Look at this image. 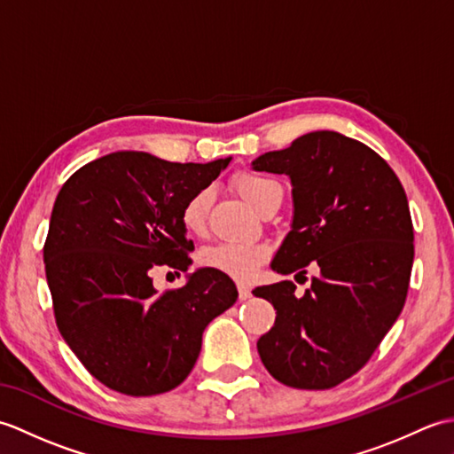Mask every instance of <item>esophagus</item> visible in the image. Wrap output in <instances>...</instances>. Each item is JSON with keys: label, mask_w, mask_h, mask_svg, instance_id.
Masks as SVG:
<instances>
[{"label": "esophagus", "mask_w": 454, "mask_h": 454, "mask_svg": "<svg viewBox=\"0 0 454 454\" xmlns=\"http://www.w3.org/2000/svg\"><path fill=\"white\" fill-rule=\"evenodd\" d=\"M238 294H239V301H247V298L252 296V288L247 285H238Z\"/></svg>", "instance_id": "esophagus-1"}]
</instances>
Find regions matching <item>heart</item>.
Segmentation results:
<instances>
[{
    "label": "heart",
    "mask_w": 454,
    "mask_h": 454,
    "mask_svg": "<svg viewBox=\"0 0 454 454\" xmlns=\"http://www.w3.org/2000/svg\"><path fill=\"white\" fill-rule=\"evenodd\" d=\"M232 187L247 205L262 212L275 197H283V187L273 177L257 171H238L232 176ZM210 207V192L207 189L191 195L179 210V222L185 232L200 236L207 228V215ZM269 257L263 244H216L202 249L199 262L202 267L228 275L238 281H247L259 265Z\"/></svg>",
    "instance_id": "heart-1"
}]
</instances>
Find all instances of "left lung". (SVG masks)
Instances as JSON below:
<instances>
[{"label": "left lung", "mask_w": 454, "mask_h": 454, "mask_svg": "<svg viewBox=\"0 0 454 454\" xmlns=\"http://www.w3.org/2000/svg\"><path fill=\"white\" fill-rule=\"evenodd\" d=\"M254 169L293 181V230L271 267L304 275L314 262L322 273L302 298L293 281L255 288L277 310L257 341L259 356L286 387L333 388L369 363L406 304L413 265L406 191L387 160L333 130L267 152Z\"/></svg>", "instance_id": "8db88e82"}]
</instances>
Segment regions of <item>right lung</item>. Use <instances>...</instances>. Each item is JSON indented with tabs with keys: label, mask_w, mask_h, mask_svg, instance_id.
<instances>
[{
	"label": "right lung",
	"mask_w": 454,
	"mask_h": 454,
	"mask_svg": "<svg viewBox=\"0 0 454 454\" xmlns=\"http://www.w3.org/2000/svg\"><path fill=\"white\" fill-rule=\"evenodd\" d=\"M228 161L114 152L85 163L58 192L43 247L56 325L107 388L156 396L179 387L205 327L236 302L232 278L212 269L160 294L150 277L158 267L187 271L195 246L179 210Z\"/></svg>",
	"instance_id": "add662e5"
}]
</instances>
